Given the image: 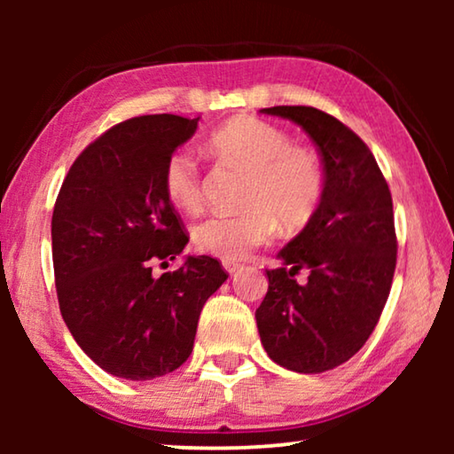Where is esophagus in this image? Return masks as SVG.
<instances>
[{
    "instance_id": "34e87169",
    "label": "esophagus",
    "mask_w": 454,
    "mask_h": 454,
    "mask_svg": "<svg viewBox=\"0 0 454 454\" xmlns=\"http://www.w3.org/2000/svg\"><path fill=\"white\" fill-rule=\"evenodd\" d=\"M224 268H226V272H230V274H234V272H238L242 268V262H238V260H224Z\"/></svg>"
}]
</instances>
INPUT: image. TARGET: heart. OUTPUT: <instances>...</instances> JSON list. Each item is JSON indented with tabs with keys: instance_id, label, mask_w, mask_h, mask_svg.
I'll return each instance as SVG.
<instances>
[{
	"instance_id": "b5f03b06",
	"label": "heart",
	"mask_w": 454,
	"mask_h": 454,
	"mask_svg": "<svg viewBox=\"0 0 454 454\" xmlns=\"http://www.w3.org/2000/svg\"><path fill=\"white\" fill-rule=\"evenodd\" d=\"M216 156L250 172L242 214H212L192 230L196 250L238 260L268 244L282 228L306 226L325 196V166L317 152L294 145L288 132L258 118H236L210 136ZM164 192L184 212L204 204V174L196 153L176 148L164 164Z\"/></svg>"
}]
</instances>
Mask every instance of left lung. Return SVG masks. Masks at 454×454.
<instances>
[{
  "label": "left lung",
  "mask_w": 454,
  "mask_h": 454,
  "mask_svg": "<svg viewBox=\"0 0 454 454\" xmlns=\"http://www.w3.org/2000/svg\"><path fill=\"white\" fill-rule=\"evenodd\" d=\"M318 145L325 196L309 224L266 270L256 309L260 340L276 364L302 374L333 371L364 347L393 286L396 232L393 196L368 145L330 114L310 106H274ZM304 267L309 282L294 276Z\"/></svg>",
  "instance_id": "8db88e82"
}]
</instances>
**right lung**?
Listing matches in <instances>:
<instances>
[{
    "instance_id": "add662e5",
    "label": "right lung",
    "mask_w": 454,
    "mask_h": 454,
    "mask_svg": "<svg viewBox=\"0 0 454 454\" xmlns=\"http://www.w3.org/2000/svg\"><path fill=\"white\" fill-rule=\"evenodd\" d=\"M200 118L153 114L121 121L83 150L53 206L51 256L59 312L106 372L150 380L186 363L204 304L228 274L188 256V232L164 192V164Z\"/></svg>"
}]
</instances>
